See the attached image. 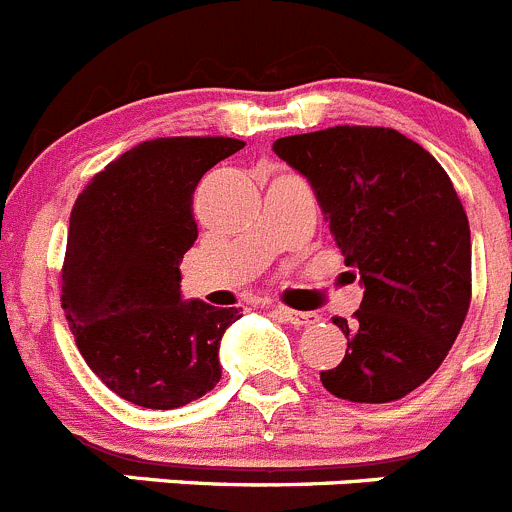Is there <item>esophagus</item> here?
Segmentation results:
<instances>
[{
	"label": "esophagus",
	"instance_id": "1",
	"mask_svg": "<svg viewBox=\"0 0 512 512\" xmlns=\"http://www.w3.org/2000/svg\"><path fill=\"white\" fill-rule=\"evenodd\" d=\"M274 314L279 317V320L292 322L294 327H307V325H314V322H317V314L314 312H297V309H289V307H284V304L274 307Z\"/></svg>",
	"mask_w": 512,
	"mask_h": 512
}]
</instances>
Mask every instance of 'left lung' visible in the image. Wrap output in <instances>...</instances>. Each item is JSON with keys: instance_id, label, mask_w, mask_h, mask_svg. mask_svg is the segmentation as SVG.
<instances>
[{"instance_id": "obj_1", "label": "left lung", "mask_w": 512, "mask_h": 512, "mask_svg": "<svg viewBox=\"0 0 512 512\" xmlns=\"http://www.w3.org/2000/svg\"><path fill=\"white\" fill-rule=\"evenodd\" d=\"M274 152L307 177L363 302L337 368L320 381L332 396L388 403L429 381L457 340L472 297L470 223L442 164L383 126L276 139Z\"/></svg>"}]
</instances>
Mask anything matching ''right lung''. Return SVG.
Instances as JSON below:
<instances>
[{"instance_id":"obj_1","label":"right lung","mask_w":512,"mask_h":512,"mask_svg":"<svg viewBox=\"0 0 512 512\" xmlns=\"http://www.w3.org/2000/svg\"><path fill=\"white\" fill-rule=\"evenodd\" d=\"M228 137L142 142L98 172L70 213L60 302L88 368L144 409H180L220 381V340L241 320L180 292L198 238L192 192Z\"/></svg>"}]
</instances>
